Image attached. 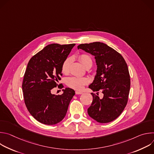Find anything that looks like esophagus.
<instances>
[{
	"label": "esophagus",
	"mask_w": 154,
	"mask_h": 154,
	"mask_svg": "<svg viewBox=\"0 0 154 154\" xmlns=\"http://www.w3.org/2000/svg\"><path fill=\"white\" fill-rule=\"evenodd\" d=\"M83 93L81 92V91H75V94H82Z\"/></svg>",
	"instance_id": "34e87169"
}]
</instances>
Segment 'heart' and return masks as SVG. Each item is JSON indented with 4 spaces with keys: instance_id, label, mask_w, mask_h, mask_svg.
Listing matches in <instances>:
<instances>
[{
    "instance_id": "b5f03b06",
    "label": "heart",
    "mask_w": 154,
    "mask_h": 154,
    "mask_svg": "<svg viewBox=\"0 0 154 154\" xmlns=\"http://www.w3.org/2000/svg\"><path fill=\"white\" fill-rule=\"evenodd\" d=\"M79 59L85 67L87 64H92L93 61L91 57L88 54H83L79 55ZM72 59L71 57H68L63 61L61 66V72L63 74H68L69 71L70 64ZM88 83V80L86 78H82L78 77H71L67 79L66 84L75 90H81L83 87Z\"/></svg>"
}]
</instances>
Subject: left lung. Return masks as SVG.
I'll return each instance as SVG.
<instances>
[{
  "label": "left lung",
  "instance_id": "8db88e82",
  "mask_svg": "<svg viewBox=\"0 0 154 154\" xmlns=\"http://www.w3.org/2000/svg\"><path fill=\"white\" fill-rule=\"evenodd\" d=\"M94 56L97 73L89 88L93 99L88 108V113L100 123H108L116 119L123 112L128 101L130 79L127 64L122 56L106 44L94 42L81 44L77 47Z\"/></svg>",
  "mask_w": 154,
  "mask_h": 154
}]
</instances>
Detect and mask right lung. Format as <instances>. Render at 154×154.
I'll return each mask as SVG.
<instances>
[{
  "instance_id": "right-lung-1",
  "label": "right lung",
  "mask_w": 154,
  "mask_h": 154,
  "mask_svg": "<svg viewBox=\"0 0 154 154\" xmlns=\"http://www.w3.org/2000/svg\"><path fill=\"white\" fill-rule=\"evenodd\" d=\"M75 45L51 44L28 63L22 85L24 102L31 115L42 124L54 125L61 121L75 95L69 88L63 90L61 95L51 93L61 80L62 64Z\"/></svg>"
}]
</instances>
